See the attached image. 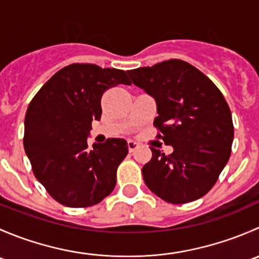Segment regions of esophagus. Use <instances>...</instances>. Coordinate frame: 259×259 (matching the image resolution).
Segmentation results:
<instances>
[{"label":"esophagus","mask_w":259,"mask_h":259,"mask_svg":"<svg viewBox=\"0 0 259 259\" xmlns=\"http://www.w3.org/2000/svg\"><path fill=\"white\" fill-rule=\"evenodd\" d=\"M138 146H139V144H138L135 140H129V142H127V148H129L130 153H133V151H134Z\"/></svg>","instance_id":"34e87169"}]
</instances>
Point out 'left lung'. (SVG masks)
<instances>
[{
	"label": "left lung",
	"mask_w": 259,
	"mask_h": 259,
	"mask_svg": "<svg viewBox=\"0 0 259 259\" xmlns=\"http://www.w3.org/2000/svg\"><path fill=\"white\" fill-rule=\"evenodd\" d=\"M133 82L156 101V137L173 153L150 146L143 166L146 187L171 204H184L207 194L228 163L234 137L232 113L209 77L183 60L127 71Z\"/></svg>",
	"instance_id": "8db88e82"
}]
</instances>
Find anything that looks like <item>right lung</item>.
Returning <instances> with one entry per match:
<instances>
[{"label":"right lung","mask_w":259,"mask_h":259,"mask_svg":"<svg viewBox=\"0 0 259 259\" xmlns=\"http://www.w3.org/2000/svg\"><path fill=\"white\" fill-rule=\"evenodd\" d=\"M119 83L124 70L71 64L56 72L28 105L23 146L36 179L60 204L86 208L114 190L116 170L127 154L124 139L109 138L89 148L93 120L101 117V98Z\"/></svg>","instance_id":"obj_1"}]
</instances>
